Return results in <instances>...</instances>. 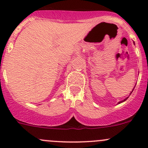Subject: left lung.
Instances as JSON below:
<instances>
[{"mask_svg":"<svg viewBox=\"0 0 148 148\" xmlns=\"http://www.w3.org/2000/svg\"><path fill=\"white\" fill-rule=\"evenodd\" d=\"M134 89H135V88H134ZM134 89H133V90H134ZM133 90H132V91H133ZM128 98V97H127ZM127 98H126V99H124V100H122V101H121V102H119L118 103V104H120V103H121V102H124V101H125V100H126V99H127Z\"/></svg>","mask_w":148,"mask_h":148,"instance_id":"left-lung-1","label":"left lung"}]
</instances>
